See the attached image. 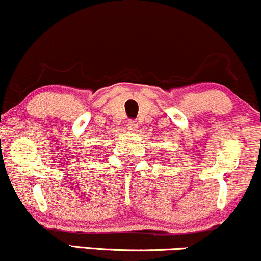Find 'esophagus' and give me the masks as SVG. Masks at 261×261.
<instances>
[{"instance_id": "34e87169", "label": "esophagus", "mask_w": 261, "mask_h": 261, "mask_svg": "<svg viewBox=\"0 0 261 261\" xmlns=\"http://www.w3.org/2000/svg\"><path fill=\"white\" fill-rule=\"evenodd\" d=\"M127 128H128V129H129V130H136L137 128H138V123L134 121V119H129V121H128Z\"/></svg>"}]
</instances>
